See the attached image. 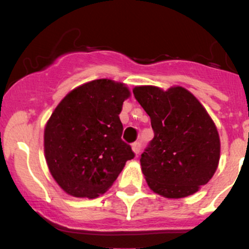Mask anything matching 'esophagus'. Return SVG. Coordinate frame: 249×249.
I'll return each mask as SVG.
<instances>
[{"label":"esophagus","instance_id":"1","mask_svg":"<svg viewBox=\"0 0 249 249\" xmlns=\"http://www.w3.org/2000/svg\"><path fill=\"white\" fill-rule=\"evenodd\" d=\"M131 147H132V151L136 154H138L139 152H141V148H142V145H141V142H133L132 145H131Z\"/></svg>","mask_w":249,"mask_h":249}]
</instances>
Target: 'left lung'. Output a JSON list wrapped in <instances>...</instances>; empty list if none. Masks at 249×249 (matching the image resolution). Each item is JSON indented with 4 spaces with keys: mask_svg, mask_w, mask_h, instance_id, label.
Listing matches in <instances>:
<instances>
[{
    "mask_svg": "<svg viewBox=\"0 0 249 249\" xmlns=\"http://www.w3.org/2000/svg\"><path fill=\"white\" fill-rule=\"evenodd\" d=\"M133 95L150 116L154 137L141 158L154 193L180 199L198 192L218 168L220 138L206 108L190 91L142 85Z\"/></svg>",
    "mask_w": 249,
    "mask_h": 249,
    "instance_id": "left-lung-1",
    "label": "left lung"
}]
</instances>
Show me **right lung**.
Returning <instances> with one entry per match:
<instances>
[{
  "mask_svg": "<svg viewBox=\"0 0 249 249\" xmlns=\"http://www.w3.org/2000/svg\"><path fill=\"white\" fill-rule=\"evenodd\" d=\"M131 96L123 83L96 79L70 91L44 128L48 167L64 192L97 198L112 186L125 162L133 159L122 141L123 103Z\"/></svg>",
  "mask_w": 249,
  "mask_h": 249,
  "instance_id": "obj_1",
  "label": "right lung"
}]
</instances>
